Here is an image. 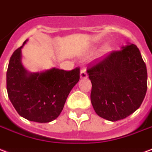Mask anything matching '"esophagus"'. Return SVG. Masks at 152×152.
<instances>
[{
    "mask_svg": "<svg viewBox=\"0 0 152 152\" xmlns=\"http://www.w3.org/2000/svg\"><path fill=\"white\" fill-rule=\"evenodd\" d=\"M87 74L86 71V69H83L80 71V78H87Z\"/></svg>",
    "mask_w": 152,
    "mask_h": 152,
    "instance_id": "1",
    "label": "esophagus"
}]
</instances>
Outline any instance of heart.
<instances>
[{
	"instance_id": "b5f03b06",
	"label": "heart",
	"mask_w": 152,
	"mask_h": 152,
	"mask_svg": "<svg viewBox=\"0 0 152 152\" xmlns=\"http://www.w3.org/2000/svg\"><path fill=\"white\" fill-rule=\"evenodd\" d=\"M109 51V47L108 46H104V47L103 48V50H102V54H105V53H107Z\"/></svg>"
}]
</instances>
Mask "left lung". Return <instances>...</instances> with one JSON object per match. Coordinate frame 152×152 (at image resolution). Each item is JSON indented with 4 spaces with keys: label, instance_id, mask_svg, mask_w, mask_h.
I'll list each match as a JSON object with an SVG mask.
<instances>
[{
    "label": "left lung",
    "instance_id": "1",
    "mask_svg": "<svg viewBox=\"0 0 152 152\" xmlns=\"http://www.w3.org/2000/svg\"><path fill=\"white\" fill-rule=\"evenodd\" d=\"M87 70L91 101L96 114L116 121L138 109L147 89L146 64L136 45L127 43Z\"/></svg>",
    "mask_w": 152,
    "mask_h": 152
}]
</instances>
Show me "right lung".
Wrapping results in <instances>:
<instances>
[{"instance_id": "1", "label": "right lung", "mask_w": 152, "mask_h": 152, "mask_svg": "<svg viewBox=\"0 0 152 152\" xmlns=\"http://www.w3.org/2000/svg\"><path fill=\"white\" fill-rule=\"evenodd\" d=\"M23 46L11 56L6 85L9 99L21 117L31 121L47 123L62 111L70 91L79 81V68L70 71L53 67L32 73L22 63Z\"/></svg>"}]
</instances>
